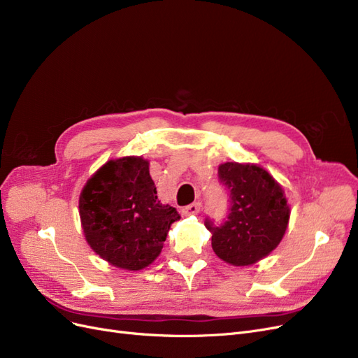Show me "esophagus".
<instances>
[{
  "mask_svg": "<svg viewBox=\"0 0 358 358\" xmlns=\"http://www.w3.org/2000/svg\"><path fill=\"white\" fill-rule=\"evenodd\" d=\"M201 206H202L201 202H193V203H190V205L182 208V214H184V215H194V214L199 213Z\"/></svg>",
  "mask_w": 358,
  "mask_h": 358,
  "instance_id": "esophagus-1",
  "label": "esophagus"
}]
</instances>
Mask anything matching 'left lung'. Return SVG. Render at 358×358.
Segmentation results:
<instances>
[{"instance_id":"8db88e82","label":"left lung","mask_w":358,"mask_h":358,"mask_svg":"<svg viewBox=\"0 0 358 358\" xmlns=\"http://www.w3.org/2000/svg\"><path fill=\"white\" fill-rule=\"evenodd\" d=\"M218 177L229 190L230 209L220 226L205 220L213 249L231 266H250L283 239L290 215L285 192L266 169L250 164H222Z\"/></svg>"}]
</instances>
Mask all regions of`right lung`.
<instances>
[{
  "mask_svg": "<svg viewBox=\"0 0 358 358\" xmlns=\"http://www.w3.org/2000/svg\"><path fill=\"white\" fill-rule=\"evenodd\" d=\"M149 162L127 156L106 162L79 196L85 239L112 266L137 271L152 264L164 248L176 208L156 196Z\"/></svg>",
  "mask_w": 358,
  "mask_h": 358,
  "instance_id": "add662e5",
  "label": "right lung"
}]
</instances>
